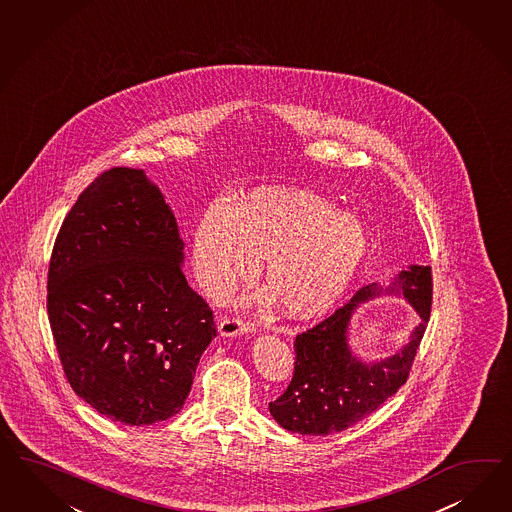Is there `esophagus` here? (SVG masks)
<instances>
[{"label":"esophagus","mask_w":512,"mask_h":512,"mask_svg":"<svg viewBox=\"0 0 512 512\" xmlns=\"http://www.w3.org/2000/svg\"><path fill=\"white\" fill-rule=\"evenodd\" d=\"M254 327L249 322H243L241 318H224L219 325V335L224 338H234L252 333Z\"/></svg>","instance_id":"esophagus-1"}]
</instances>
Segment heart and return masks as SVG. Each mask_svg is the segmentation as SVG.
<instances>
[{"label":"heart","mask_w":512,"mask_h":512,"mask_svg":"<svg viewBox=\"0 0 512 512\" xmlns=\"http://www.w3.org/2000/svg\"><path fill=\"white\" fill-rule=\"evenodd\" d=\"M370 250L365 222L333 202L299 189H258L228 209L211 204L190 237L192 273L211 299L222 301L258 273L269 292L299 322L335 308Z\"/></svg>","instance_id":"obj_1"}]
</instances>
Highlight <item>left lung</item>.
Wrapping results in <instances>:
<instances>
[{
  "label": "left lung",
  "instance_id": "8db88e82",
  "mask_svg": "<svg viewBox=\"0 0 512 512\" xmlns=\"http://www.w3.org/2000/svg\"><path fill=\"white\" fill-rule=\"evenodd\" d=\"M383 294L406 298L420 316L409 342L393 356L363 362L350 350L349 327L357 307ZM432 307L428 265H409L389 284L372 282L333 316L295 338V372L288 389L269 404L282 428L303 436H329L363 421L408 380Z\"/></svg>",
  "mask_w": 512,
  "mask_h": 512
}]
</instances>
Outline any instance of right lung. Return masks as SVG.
<instances>
[{
	"label": "right lung",
	"instance_id": "add662e5",
	"mask_svg": "<svg viewBox=\"0 0 512 512\" xmlns=\"http://www.w3.org/2000/svg\"><path fill=\"white\" fill-rule=\"evenodd\" d=\"M183 249L174 211L136 168L97 177L61 224L48 320L74 393L112 421L144 426L181 411L217 336Z\"/></svg>",
	"mask_w": 512,
	"mask_h": 512
}]
</instances>
